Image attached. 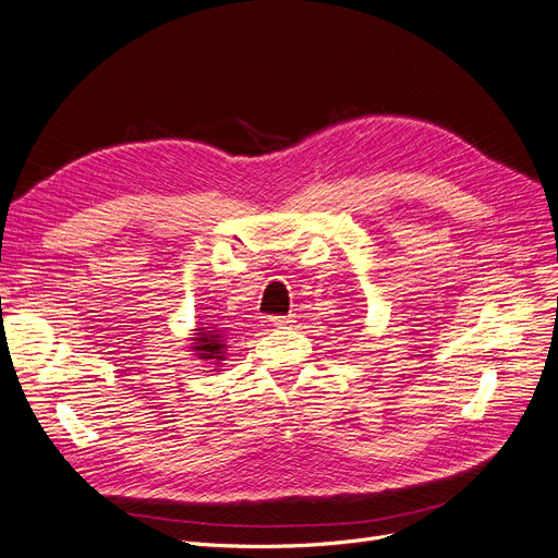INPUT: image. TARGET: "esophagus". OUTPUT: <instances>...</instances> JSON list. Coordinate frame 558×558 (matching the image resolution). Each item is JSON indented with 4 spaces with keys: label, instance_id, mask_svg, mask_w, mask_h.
<instances>
[{
    "label": "esophagus",
    "instance_id": "esophagus-1",
    "mask_svg": "<svg viewBox=\"0 0 558 558\" xmlns=\"http://www.w3.org/2000/svg\"><path fill=\"white\" fill-rule=\"evenodd\" d=\"M271 324L278 326V328H284V326L294 324V315H274V317H271Z\"/></svg>",
    "mask_w": 558,
    "mask_h": 558
}]
</instances>
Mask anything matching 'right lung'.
Wrapping results in <instances>:
<instances>
[{
	"instance_id": "right-lung-1",
	"label": "right lung",
	"mask_w": 558,
	"mask_h": 558,
	"mask_svg": "<svg viewBox=\"0 0 558 558\" xmlns=\"http://www.w3.org/2000/svg\"><path fill=\"white\" fill-rule=\"evenodd\" d=\"M193 338V352L202 361H222L225 359V338L218 326H199L195 328Z\"/></svg>"
}]
</instances>
